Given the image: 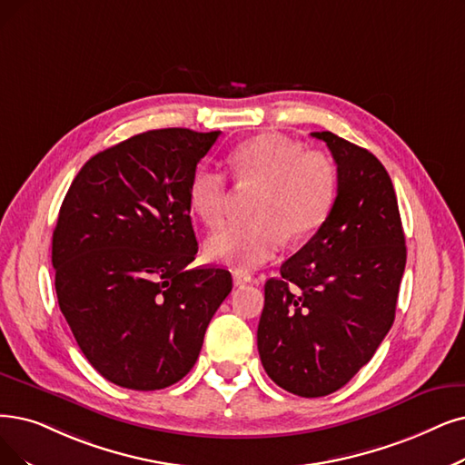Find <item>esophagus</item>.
I'll return each instance as SVG.
<instances>
[{
	"label": "esophagus",
	"instance_id": "34e87169",
	"mask_svg": "<svg viewBox=\"0 0 465 465\" xmlns=\"http://www.w3.org/2000/svg\"><path fill=\"white\" fill-rule=\"evenodd\" d=\"M232 282H234V286H244V284H250V282H252V274L236 271V272H232Z\"/></svg>",
	"mask_w": 465,
	"mask_h": 465
}]
</instances>
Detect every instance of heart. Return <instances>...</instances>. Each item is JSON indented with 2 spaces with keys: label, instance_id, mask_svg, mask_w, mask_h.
Masks as SVG:
<instances>
[{
  "label": "heart",
  "instance_id": "b5f03b06",
  "mask_svg": "<svg viewBox=\"0 0 465 465\" xmlns=\"http://www.w3.org/2000/svg\"><path fill=\"white\" fill-rule=\"evenodd\" d=\"M234 179L257 187L252 203L255 219L229 223L206 242L212 262L238 269H253L282 246L305 242L317 232L336 202L338 173L333 162L321 151H303V144L278 134H263L236 144L229 154ZM227 179L200 168L189 183L193 213L217 227L227 212Z\"/></svg>",
  "mask_w": 465,
  "mask_h": 465
}]
</instances>
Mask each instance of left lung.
<instances>
[{"label": "left lung", "mask_w": 465, "mask_h": 465, "mask_svg": "<svg viewBox=\"0 0 465 465\" xmlns=\"http://www.w3.org/2000/svg\"><path fill=\"white\" fill-rule=\"evenodd\" d=\"M338 196L324 225L265 282L257 349L269 378L300 397L343 387L395 321L406 265L395 189L381 162L331 132Z\"/></svg>", "instance_id": "8db88e82"}]
</instances>
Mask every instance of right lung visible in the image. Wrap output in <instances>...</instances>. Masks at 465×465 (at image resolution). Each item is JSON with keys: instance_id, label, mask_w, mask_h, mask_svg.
Listing matches in <instances>:
<instances>
[{"instance_id": "1", "label": "right lung", "mask_w": 465, "mask_h": 465, "mask_svg": "<svg viewBox=\"0 0 465 465\" xmlns=\"http://www.w3.org/2000/svg\"><path fill=\"white\" fill-rule=\"evenodd\" d=\"M221 132L153 129L89 158L63 200L51 262L85 359L120 387L156 391L191 372L232 290L196 267L189 183Z\"/></svg>"}]
</instances>
